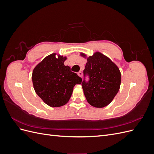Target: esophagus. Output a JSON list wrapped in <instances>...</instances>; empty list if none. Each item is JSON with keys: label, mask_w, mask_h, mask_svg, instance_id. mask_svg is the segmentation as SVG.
<instances>
[{"label": "esophagus", "mask_w": 154, "mask_h": 154, "mask_svg": "<svg viewBox=\"0 0 154 154\" xmlns=\"http://www.w3.org/2000/svg\"><path fill=\"white\" fill-rule=\"evenodd\" d=\"M78 76H79L81 77V78H82L83 73H82V71H80V72H79L78 73Z\"/></svg>", "instance_id": "esophagus-1"}]
</instances>
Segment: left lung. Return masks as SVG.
Returning <instances> with one entry per match:
<instances>
[{"mask_svg":"<svg viewBox=\"0 0 154 154\" xmlns=\"http://www.w3.org/2000/svg\"><path fill=\"white\" fill-rule=\"evenodd\" d=\"M86 58V54L80 53ZM84 76L89 80H83L82 85L88 103L96 108H103L113 100L118 92L122 76L118 67L112 60L100 52L87 57L83 70Z\"/></svg>","mask_w":154,"mask_h":154,"instance_id":"1","label":"left lung"}]
</instances>
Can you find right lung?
I'll return each mask as SVG.
<instances>
[{"instance_id": "1", "label": "right lung", "mask_w": 154, "mask_h": 154, "mask_svg": "<svg viewBox=\"0 0 154 154\" xmlns=\"http://www.w3.org/2000/svg\"><path fill=\"white\" fill-rule=\"evenodd\" d=\"M57 53L48 55L34 68L32 82L36 94L51 107H59L69 101L76 84L82 79L65 66L67 57Z\"/></svg>"}]
</instances>
